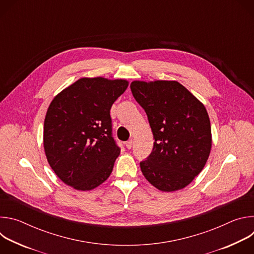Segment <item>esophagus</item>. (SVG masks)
<instances>
[{
	"label": "esophagus",
	"instance_id": "obj_1",
	"mask_svg": "<svg viewBox=\"0 0 254 254\" xmlns=\"http://www.w3.org/2000/svg\"><path fill=\"white\" fill-rule=\"evenodd\" d=\"M126 147H127V149H131V147H132V139H128L127 142H126Z\"/></svg>",
	"mask_w": 254,
	"mask_h": 254
}]
</instances>
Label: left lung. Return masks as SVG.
<instances>
[{
  "label": "left lung",
  "mask_w": 254,
  "mask_h": 254,
  "mask_svg": "<svg viewBox=\"0 0 254 254\" xmlns=\"http://www.w3.org/2000/svg\"><path fill=\"white\" fill-rule=\"evenodd\" d=\"M130 90L155 138L152 153L139 163L144 178L164 192L185 188L203 170L211 151L205 106L178 81H132Z\"/></svg>",
  "instance_id": "1"
}]
</instances>
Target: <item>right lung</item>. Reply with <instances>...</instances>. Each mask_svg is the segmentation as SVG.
I'll use <instances>...</instances> for the list:
<instances>
[{
	"instance_id": "1",
	"label": "right lung",
	"mask_w": 254,
	"mask_h": 254,
	"mask_svg": "<svg viewBox=\"0 0 254 254\" xmlns=\"http://www.w3.org/2000/svg\"><path fill=\"white\" fill-rule=\"evenodd\" d=\"M128 82L80 78L51 101L44 121L45 155L66 185L88 191L110 177L121 153L113 137L111 108Z\"/></svg>"
}]
</instances>
